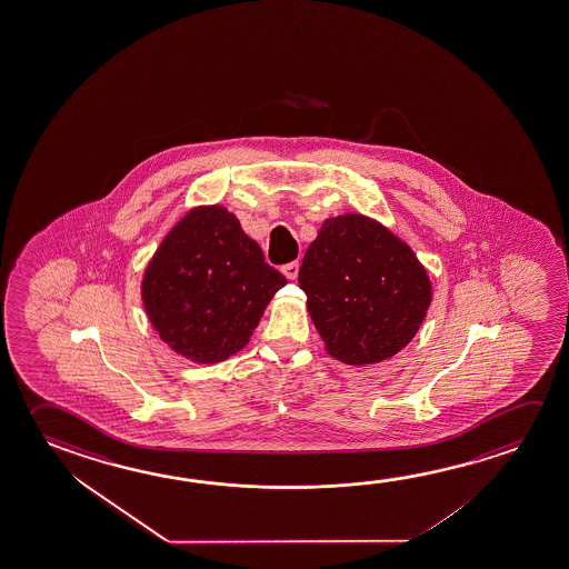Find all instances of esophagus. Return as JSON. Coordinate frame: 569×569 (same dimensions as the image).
<instances>
[{
	"label": "esophagus",
	"instance_id": "1",
	"mask_svg": "<svg viewBox=\"0 0 569 569\" xmlns=\"http://www.w3.org/2000/svg\"><path fill=\"white\" fill-rule=\"evenodd\" d=\"M281 273L288 278V280H296L299 273V263L298 262H289L286 266H281Z\"/></svg>",
	"mask_w": 569,
	"mask_h": 569
}]
</instances>
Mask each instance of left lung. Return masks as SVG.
Masks as SVG:
<instances>
[{"label": "left lung", "mask_w": 569, "mask_h": 569, "mask_svg": "<svg viewBox=\"0 0 569 569\" xmlns=\"http://www.w3.org/2000/svg\"><path fill=\"white\" fill-rule=\"evenodd\" d=\"M299 288L327 352L357 367L400 352L431 303L428 271L410 246L362 214L325 220L303 256Z\"/></svg>", "instance_id": "8db88e82"}]
</instances>
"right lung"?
I'll return each instance as SVG.
<instances>
[{
  "instance_id": "obj_1",
  "label": "right lung",
  "mask_w": 569,
  "mask_h": 569,
  "mask_svg": "<svg viewBox=\"0 0 569 569\" xmlns=\"http://www.w3.org/2000/svg\"><path fill=\"white\" fill-rule=\"evenodd\" d=\"M286 283L237 217L212 204L189 210L163 238L143 273L141 299L161 341L212 365L244 349Z\"/></svg>"
}]
</instances>
